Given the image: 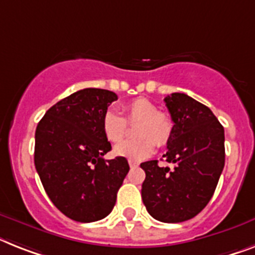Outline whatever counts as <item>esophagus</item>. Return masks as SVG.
Instances as JSON below:
<instances>
[{"instance_id": "obj_1", "label": "esophagus", "mask_w": 255, "mask_h": 255, "mask_svg": "<svg viewBox=\"0 0 255 255\" xmlns=\"http://www.w3.org/2000/svg\"><path fill=\"white\" fill-rule=\"evenodd\" d=\"M129 165H130V168H136L138 167V163L134 160H131V159H129Z\"/></svg>"}]
</instances>
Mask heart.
<instances>
[{
	"instance_id": "obj_1",
	"label": "heart",
	"mask_w": 255,
	"mask_h": 255,
	"mask_svg": "<svg viewBox=\"0 0 255 255\" xmlns=\"http://www.w3.org/2000/svg\"><path fill=\"white\" fill-rule=\"evenodd\" d=\"M125 119L116 109H108L103 115L102 129L109 142L117 143L128 131V123L139 121L135 128V139L124 140L115 147L117 156L129 157L134 161L146 159L157 146H165L172 138L173 121L165 113L160 112L157 105L148 99L138 98L125 103L121 107Z\"/></svg>"
}]
</instances>
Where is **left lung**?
Wrapping results in <instances>:
<instances>
[{
  "label": "left lung",
  "mask_w": 255,
  "mask_h": 255,
  "mask_svg": "<svg viewBox=\"0 0 255 255\" xmlns=\"http://www.w3.org/2000/svg\"><path fill=\"white\" fill-rule=\"evenodd\" d=\"M173 121L172 138L163 156L173 169L157 160L140 164L146 178L142 199L159 222L181 223L194 218L214 195L224 168V128L211 109L180 92L164 99Z\"/></svg>",
  "instance_id": "obj_1"
}]
</instances>
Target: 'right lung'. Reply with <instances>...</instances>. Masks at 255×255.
Wrapping results in <instances>:
<instances>
[{"label":"right lung","mask_w":255,"mask_h":255,"mask_svg":"<svg viewBox=\"0 0 255 255\" xmlns=\"http://www.w3.org/2000/svg\"><path fill=\"white\" fill-rule=\"evenodd\" d=\"M117 95L85 88L50 107L35 132V167L53 205L75 222L109 215L129 172L123 156L105 160L112 146L102 120Z\"/></svg>","instance_id":"right-lung-1"}]
</instances>
